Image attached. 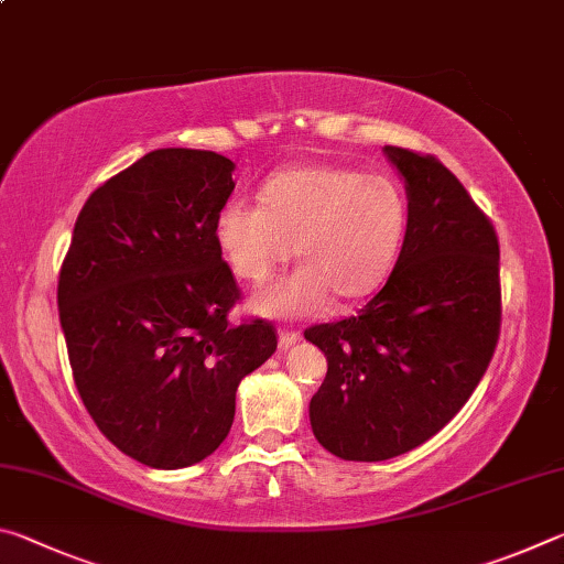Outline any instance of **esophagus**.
<instances>
[{"mask_svg":"<svg viewBox=\"0 0 564 564\" xmlns=\"http://www.w3.org/2000/svg\"><path fill=\"white\" fill-rule=\"evenodd\" d=\"M299 340H301V333L299 330H281L279 333V350L285 352L289 348H293Z\"/></svg>","mask_w":564,"mask_h":564,"instance_id":"34e87169","label":"esophagus"}]
</instances>
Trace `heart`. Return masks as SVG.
Returning a JSON list of instances; mask_svg holds the SVG:
<instances>
[{
  "label": "heart",
  "instance_id": "b5f03b06",
  "mask_svg": "<svg viewBox=\"0 0 564 564\" xmlns=\"http://www.w3.org/2000/svg\"><path fill=\"white\" fill-rule=\"evenodd\" d=\"M263 202L228 198L214 221L216 243L241 281L265 283L293 256L301 269L253 295L271 318H305L338 301L376 293L403 246L408 202L388 176L333 164H293L263 184Z\"/></svg>",
  "mask_w": 564,
  "mask_h": 564
}]
</instances>
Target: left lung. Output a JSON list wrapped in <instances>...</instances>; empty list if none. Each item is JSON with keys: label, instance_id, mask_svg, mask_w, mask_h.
Returning a JSON list of instances; mask_svg holds the SVG:
<instances>
[{"label": "left lung", "instance_id": "obj_1", "mask_svg": "<svg viewBox=\"0 0 564 564\" xmlns=\"http://www.w3.org/2000/svg\"><path fill=\"white\" fill-rule=\"evenodd\" d=\"M383 154L408 196L395 269L358 316L305 330L328 360L308 405L313 435L356 463L390 460L443 431L500 333V246L488 216L435 156Z\"/></svg>", "mask_w": 564, "mask_h": 564}]
</instances>
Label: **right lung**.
Masks as SVG:
<instances>
[{
	"label": "right lung",
	"mask_w": 564,
	"mask_h": 564,
	"mask_svg": "<svg viewBox=\"0 0 564 564\" xmlns=\"http://www.w3.org/2000/svg\"><path fill=\"white\" fill-rule=\"evenodd\" d=\"M234 169L198 149L141 156L87 198L59 273L76 390L99 431L156 470L226 441L238 383L275 350L271 323L226 321L238 289L214 221Z\"/></svg>",
	"instance_id": "add662e5"
}]
</instances>
